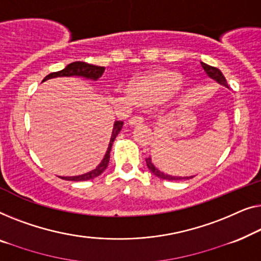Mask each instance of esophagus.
I'll list each match as a JSON object with an SVG mask.
<instances>
[{"mask_svg": "<svg viewBox=\"0 0 261 261\" xmlns=\"http://www.w3.org/2000/svg\"><path fill=\"white\" fill-rule=\"evenodd\" d=\"M143 120L142 117L139 116H136V117H132V118L129 119V125L130 126H135V125H141V124H143Z\"/></svg>", "mask_w": 261, "mask_h": 261, "instance_id": "34e87169", "label": "esophagus"}]
</instances>
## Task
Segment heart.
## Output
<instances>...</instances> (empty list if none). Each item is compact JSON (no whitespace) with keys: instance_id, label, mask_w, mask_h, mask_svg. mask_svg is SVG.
<instances>
[{"instance_id":"b5f03b06","label":"heart","mask_w":261,"mask_h":261,"mask_svg":"<svg viewBox=\"0 0 261 261\" xmlns=\"http://www.w3.org/2000/svg\"><path fill=\"white\" fill-rule=\"evenodd\" d=\"M181 74L171 71H160L136 79L129 87L131 97L141 104H156L167 100L182 86Z\"/></svg>"}]
</instances>
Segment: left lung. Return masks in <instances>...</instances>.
Listing matches in <instances>:
<instances>
[{"label":"left lung","mask_w":261,"mask_h":261,"mask_svg":"<svg viewBox=\"0 0 261 261\" xmlns=\"http://www.w3.org/2000/svg\"><path fill=\"white\" fill-rule=\"evenodd\" d=\"M201 66H202V68L204 69L205 74H207L209 78L215 80L216 83H219L220 85L225 86V87H228V84H227V80L223 74L220 71L219 68L216 67H213V66H209L207 64H204V62H201ZM145 162H146V167L149 168V170L152 172L153 175L157 176V177L162 178V179H169V181H178V179H188V178H193L195 175H192V176H175V175H169L167 172H164L162 170H160L159 168H157L155 164L152 163V160L151 157H149V159H145Z\"/></svg>","instance_id":"1"}]
</instances>
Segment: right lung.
I'll return each instance as SVG.
<instances>
[{
  "instance_id": "obj_1",
  "label": "right lung",
  "mask_w": 261,
  "mask_h": 261,
  "mask_svg": "<svg viewBox=\"0 0 261 261\" xmlns=\"http://www.w3.org/2000/svg\"><path fill=\"white\" fill-rule=\"evenodd\" d=\"M104 71H105V67H101V66L86 64V62H82V61H74L72 62V64H68L64 69H61V71L50 73V74L45 76V79H43L42 82H46V80H49L53 78H61V76H82L84 79L97 82V80L102 75ZM122 127H123V122H120V120H116V122L113 123V129H112L111 138H110V142H109L108 150H106L101 162L99 163L93 170L85 172V174L83 175H78V176H60V178L66 179V181L79 182V181H87V179H93L94 177H98L99 175H101L109 166L110 151H111L113 141H115L117 135L119 134L120 130H122Z\"/></svg>"
}]
</instances>
